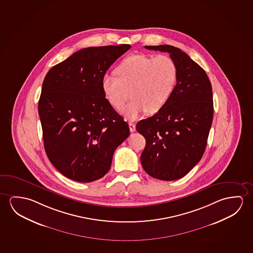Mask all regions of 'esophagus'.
<instances>
[{
  "mask_svg": "<svg viewBox=\"0 0 253 253\" xmlns=\"http://www.w3.org/2000/svg\"><path fill=\"white\" fill-rule=\"evenodd\" d=\"M128 127H129V130L130 132H134L136 131V125L133 123H128Z\"/></svg>",
  "mask_w": 253,
  "mask_h": 253,
  "instance_id": "esophagus-1",
  "label": "esophagus"
}]
</instances>
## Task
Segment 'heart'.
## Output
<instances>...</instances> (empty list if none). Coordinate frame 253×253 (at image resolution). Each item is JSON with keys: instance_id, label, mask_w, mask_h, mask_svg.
<instances>
[{"instance_id": "heart-1", "label": "heart", "mask_w": 253, "mask_h": 253, "mask_svg": "<svg viewBox=\"0 0 253 253\" xmlns=\"http://www.w3.org/2000/svg\"><path fill=\"white\" fill-rule=\"evenodd\" d=\"M114 75L101 79L106 101L120 110L131 95L133 99L123 114L128 120H136L147 110L157 112L168 103L177 85L179 68L168 55L137 53L124 58Z\"/></svg>"}]
</instances>
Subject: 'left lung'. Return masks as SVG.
<instances>
[{"mask_svg":"<svg viewBox=\"0 0 253 253\" xmlns=\"http://www.w3.org/2000/svg\"><path fill=\"white\" fill-rule=\"evenodd\" d=\"M144 47L168 52L179 68L177 85L168 103L136 126L146 140L141 154L144 171L170 181L188 173L205 152L214 114L212 86L205 71L179 48Z\"/></svg>","mask_w":253,"mask_h":253,"instance_id":"1","label":"left lung"}]
</instances>
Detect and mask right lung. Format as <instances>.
Returning <instances> with one entry per match:
<instances>
[{
	"label": "right lung",
	"mask_w": 253,
	"mask_h": 253,
	"mask_svg": "<svg viewBox=\"0 0 253 253\" xmlns=\"http://www.w3.org/2000/svg\"><path fill=\"white\" fill-rule=\"evenodd\" d=\"M129 44L88 47L47 73L39 101L47 157L59 172L92 182L109 171L128 125L106 101L101 79Z\"/></svg>",
	"instance_id": "obj_1"
}]
</instances>
